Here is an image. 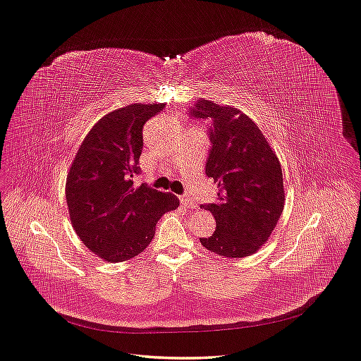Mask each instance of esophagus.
Instances as JSON below:
<instances>
[{"instance_id":"34e87169","label":"esophagus","mask_w":361,"mask_h":361,"mask_svg":"<svg viewBox=\"0 0 361 361\" xmlns=\"http://www.w3.org/2000/svg\"><path fill=\"white\" fill-rule=\"evenodd\" d=\"M180 202H181V204H183V206H185V207H190V209H196V207H197L196 200H195V199H192V197H188V195H183V196H180Z\"/></svg>"}]
</instances>
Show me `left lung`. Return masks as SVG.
<instances>
[{
	"label": "left lung",
	"instance_id": "left-lung-1",
	"mask_svg": "<svg viewBox=\"0 0 361 361\" xmlns=\"http://www.w3.org/2000/svg\"><path fill=\"white\" fill-rule=\"evenodd\" d=\"M192 116L212 120L206 176L218 183L215 203L202 206L214 215L216 228L200 243L218 256H250L268 241L286 203L279 159L240 109L200 99Z\"/></svg>",
	"mask_w": 361,
	"mask_h": 361
}]
</instances>
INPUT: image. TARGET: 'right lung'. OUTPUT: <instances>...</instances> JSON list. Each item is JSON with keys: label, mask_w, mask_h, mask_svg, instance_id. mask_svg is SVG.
I'll return each instance as SVG.
<instances>
[{"label": "right lung", "mask_w": 361, "mask_h": 361, "mask_svg": "<svg viewBox=\"0 0 361 361\" xmlns=\"http://www.w3.org/2000/svg\"><path fill=\"white\" fill-rule=\"evenodd\" d=\"M165 104H131L111 111L87 133L70 166L66 199L70 221L86 247L117 263L140 255L159 218L176 211L173 193L133 184L140 174L145 123Z\"/></svg>", "instance_id": "obj_1"}]
</instances>
